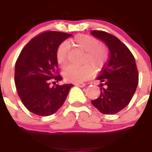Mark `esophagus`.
<instances>
[{"mask_svg":"<svg viewBox=\"0 0 152 152\" xmlns=\"http://www.w3.org/2000/svg\"><path fill=\"white\" fill-rule=\"evenodd\" d=\"M75 85L79 87H84L85 86H86V84H85L84 82H77Z\"/></svg>","mask_w":152,"mask_h":152,"instance_id":"obj_1","label":"esophagus"}]
</instances>
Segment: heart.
Segmentation results:
<instances>
[{"label":"heart","mask_w":152,"mask_h":152,"mask_svg":"<svg viewBox=\"0 0 152 152\" xmlns=\"http://www.w3.org/2000/svg\"><path fill=\"white\" fill-rule=\"evenodd\" d=\"M71 44L85 51L82 63H86L79 67L69 66L63 71V76L69 82H83L92 77L94 70H100L104 66L108 59V50L99 40L94 36L81 34L77 35L71 40ZM58 64L64 68L68 64V43L63 42L58 46L56 51ZM91 64L93 66L88 64Z\"/></svg>","instance_id":"1"}]
</instances>
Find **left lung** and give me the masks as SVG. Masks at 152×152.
I'll return each instance as SVG.
<instances>
[{"label": "left lung", "mask_w": 152, "mask_h": 152, "mask_svg": "<svg viewBox=\"0 0 152 152\" xmlns=\"http://www.w3.org/2000/svg\"><path fill=\"white\" fill-rule=\"evenodd\" d=\"M91 34L104 41L110 51L106 65L97 77L102 82L101 94L91 102L102 113L116 114L129 104L138 86L136 60L126 45L113 35L98 30Z\"/></svg>", "instance_id": "left-lung-1"}]
</instances>
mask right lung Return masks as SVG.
Masks as SVG:
<instances>
[{
	"label": "right lung",
	"mask_w": 152,
	"mask_h": 152,
	"mask_svg": "<svg viewBox=\"0 0 152 152\" xmlns=\"http://www.w3.org/2000/svg\"><path fill=\"white\" fill-rule=\"evenodd\" d=\"M70 36L61 31L42 32L26 44L16 60V91L23 105L36 115L47 116L55 113L73 86L72 84L50 86L51 79L63 80L58 74L56 51L60 43Z\"/></svg>",
	"instance_id": "1"
}]
</instances>
